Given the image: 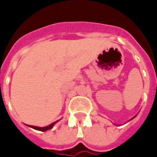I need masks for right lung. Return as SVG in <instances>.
<instances>
[{
	"mask_svg": "<svg viewBox=\"0 0 157 157\" xmlns=\"http://www.w3.org/2000/svg\"><path fill=\"white\" fill-rule=\"evenodd\" d=\"M56 123V122L52 123L51 125H49V126H45V127H37V126H30V127H31V128L36 129V130H38V131H40V132H46V131H47V130L52 129V127L54 126V125H55Z\"/></svg>",
	"mask_w": 157,
	"mask_h": 157,
	"instance_id": "obj_1",
	"label": "right lung"
}]
</instances>
